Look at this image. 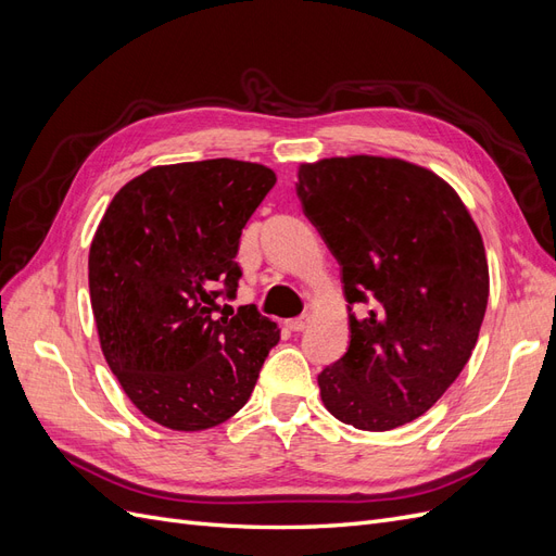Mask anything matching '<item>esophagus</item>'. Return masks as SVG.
<instances>
[{"label": "esophagus", "instance_id": "34e87169", "mask_svg": "<svg viewBox=\"0 0 556 556\" xmlns=\"http://www.w3.org/2000/svg\"><path fill=\"white\" fill-rule=\"evenodd\" d=\"M308 325H311V315H299V317H294V319H290V323H288V327L292 331H304Z\"/></svg>", "mask_w": 556, "mask_h": 556}]
</instances>
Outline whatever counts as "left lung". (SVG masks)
<instances>
[{
    "mask_svg": "<svg viewBox=\"0 0 556 556\" xmlns=\"http://www.w3.org/2000/svg\"><path fill=\"white\" fill-rule=\"evenodd\" d=\"M296 194L348 299V352L317 376L325 408L364 431L413 422L478 343L490 268L473 217L441 176L399 157L301 164Z\"/></svg>",
    "mask_w": 556,
    "mask_h": 556,
    "instance_id": "1",
    "label": "left lung"
}]
</instances>
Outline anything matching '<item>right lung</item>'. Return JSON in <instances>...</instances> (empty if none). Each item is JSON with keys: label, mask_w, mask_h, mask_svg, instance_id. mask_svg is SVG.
I'll list each match as a JSON object with an SVG mask.
<instances>
[{"label": "right lung", "mask_w": 556, "mask_h": 556, "mask_svg": "<svg viewBox=\"0 0 556 556\" xmlns=\"http://www.w3.org/2000/svg\"><path fill=\"white\" fill-rule=\"evenodd\" d=\"M276 185L264 164L153 166L113 197L90 245V301L106 364L148 419L204 431L237 415L278 341L237 296L239 239Z\"/></svg>", "instance_id": "add662e5"}]
</instances>
